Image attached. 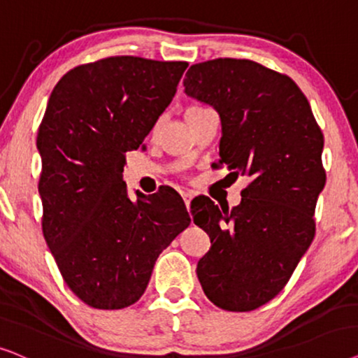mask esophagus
Masks as SVG:
<instances>
[{
  "label": "esophagus",
  "instance_id": "esophagus-1",
  "mask_svg": "<svg viewBox=\"0 0 358 358\" xmlns=\"http://www.w3.org/2000/svg\"><path fill=\"white\" fill-rule=\"evenodd\" d=\"M183 201L187 204V209L189 211V204H192V199H193V193H183Z\"/></svg>",
  "mask_w": 358,
  "mask_h": 358
}]
</instances>
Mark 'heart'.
<instances>
[{
    "label": "heart",
    "instance_id": "b5f03b06",
    "mask_svg": "<svg viewBox=\"0 0 358 358\" xmlns=\"http://www.w3.org/2000/svg\"><path fill=\"white\" fill-rule=\"evenodd\" d=\"M199 109H204V108H198V106H193V108H188L187 113H193V111H199Z\"/></svg>",
    "mask_w": 358,
    "mask_h": 358
}]
</instances>
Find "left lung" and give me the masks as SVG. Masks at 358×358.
Wrapping results in <instances>:
<instances>
[{"label": "left lung", "mask_w": 358, "mask_h": 358, "mask_svg": "<svg viewBox=\"0 0 358 358\" xmlns=\"http://www.w3.org/2000/svg\"><path fill=\"white\" fill-rule=\"evenodd\" d=\"M183 87L221 117L219 164L250 178L237 206L221 211L203 198L193 211L211 239L198 280L217 308L254 311L282 292L314 239V209L326 185L322 132L298 85L257 62L192 65Z\"/></svg>", "instance_id": "obj_1"}]
</instances>
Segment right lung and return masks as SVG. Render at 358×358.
Wrapping results in <instances>:
<instances>
[{
  "label": "right lung",
  "mask_w": 358,
  "mask_h": 358,
  "mask_svg": "<svg viewBox=\"0 0 358 358\" xmlns=\"http://www.w3.org/2000/svg\"><path fill=\"white\" fill-rule=\"evenodd\" d=\"M187 62L109 57L59 80L37 134L42 232L65 283L96 309L134 304L157 257L192 222L178 193L136 192L122 180L176 93ZM166 192L170 199H164Z\"/></svg>",
  "instance_id": "1"
}]
</instances>
